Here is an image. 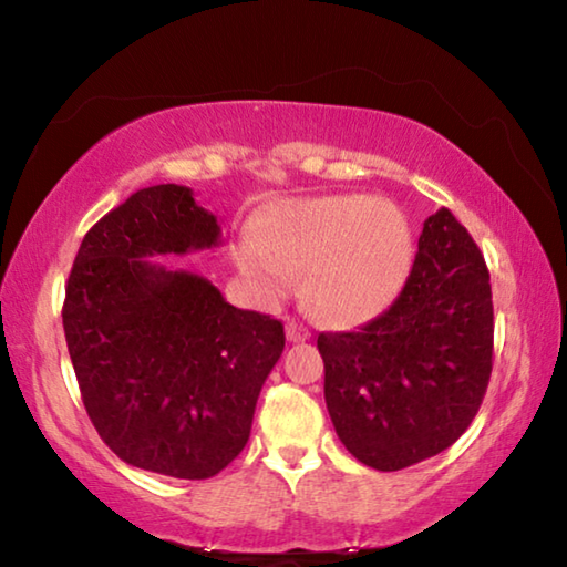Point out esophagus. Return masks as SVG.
<instances>
[{"label":"esophagus","mask_w":567,"mask_h":567,"mask_svg":"<svg viewBox=\"0 0 567 567\" xmlns=\"http://www.w3.org/2000/svg\"><path fill=\"white\" fill-rule=\"evenodd\" d=\"M285 332H287V340H290V342H305L307 338H310V332H307L302 324H295V322L287 324Z\"/></svg>","instance_id":"34e87169"}]
</instances>
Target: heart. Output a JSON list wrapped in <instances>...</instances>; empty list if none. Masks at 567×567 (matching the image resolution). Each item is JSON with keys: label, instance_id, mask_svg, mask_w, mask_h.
<instances>
[{"label": "heart", "instance_id": "obj_1", "mask_svg": "<svg viewBox=\"0 0 567 567\" xmlns=\"http://www.w3.org/2000/svg\"><path fill=\"white\" fill-rule=\"evenodd\" d=\"M239 272L265 302L280 300L307 275V300L320 318L354 324L392 305L412 265L405 213L385 199L340 195L297 199L262 217L235 249Z\"/></svg>", "mask_w": 567, "mask_h": 567}]
</instances>
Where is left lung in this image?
I'll return each mask as SVG.
<instances>
[{
    "instance_id": "left-lung-1",
    "label": "left lung",
    "mask_w": 567,
    "mask_h": 567,
    "mask_svg": "<svg viewBox=\"0 0 567 567\" xmlns=\"http://www.w3.org/2000/svg\"><path fill=\"white\" fill-rule=\"evenodd\" d=\"M318 350L334 433L368 467H410L465 433L493 372V292L447 207L422 225L395 302L354 332H320Z\"/></svg>"
}]
</instances>
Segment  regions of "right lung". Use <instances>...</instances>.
Segmentation results:
<instances>
[{
  "mask_svg": "<svg viewBox=\"0 0 567 567\" xmlns=\"http://www.w3.org/2000/svg\"><path fill=\"white\" fill-rule=\"evenodd\" d=\"M217 245V217L189 187H145L84 235L66 282L84 410L114 455L150 473L205 480L233 463L285 350L280 320L150 260Z\"/></svg>",
  "mask_w": 567,
  "mask_h": 567,
  "instance_id": "add662e5",
  "label": "right lung"
}]
</instances>
